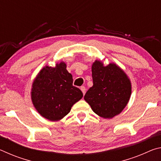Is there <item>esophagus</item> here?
Masks as SVG:
<instances>
[{
  "label": "esophagus",
  "instance_id": "1",
  "mask_svg": "<svg viewBox=\"0 0 161 161\" xmlns=\"http://www.w3.org/2000/svg\"><path fill=\"white\" fill-rule=\"evenodd\" d=\"M80 89H81V91L82 92L83 94H84V95L85 94V93H86V88H85V86H81Z\"/></svg>",
  "mask_w": 161,
  "mask_h": 161
}]
</instances>
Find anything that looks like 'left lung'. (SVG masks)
Returning a JSON list of instances; mask_svg holds the SVG:
<instances>
[{
    "mask_svg": "<svg viewBox=\"0 0 161 161\" xmlns=\"http://www.w3.org/2000/svg\"><path fill=\"white\" fill-rule=\"evenodd\" d=\"M93 86L84 99L95 114L104 119L118 115L126 107L131 94V83L116 64L103 66L96 60L92 67Z\"/></svg>",
    "mask_w": 161,
    "mask_h": 161,
    "instance_id": "left-lung-1",
    "label": "left lung"
}]
</instances>
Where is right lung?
<instances>
[{
    "label": "right lung",
    "mask_w": 161,
    "mask_h": 161,
    "mask_svg": "<svg viewBox=\"0 0 161 161\" xmlns=\"http://www.w3.org/2000/svg\"><path fill=\"white\" fill-rule=\"evenodd\" d=\"M64 62L55 67L45 66L32 83L31 98L40 115L50 121L62 119L80 101L83 94L72 85V75L66 69Z\"/></svg>",
    "instance_id": "right-lung-1"
}]
</instances>
